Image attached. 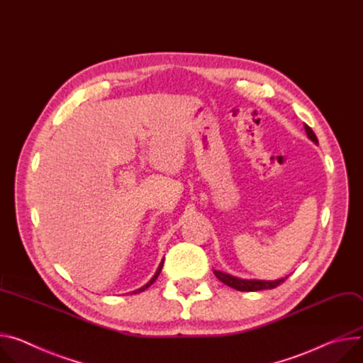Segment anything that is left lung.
I'll return each mask as SVG.
<instances>
[{"label": "left lung", "instance_id": "left-lung-1", "mask_svg": "<svg viewBox=\"0 0 363 363\" xmlns=\"http://www.w3.org/2000/svg\"><path fill=\"white\" fill-rule=\"evenodd\" d=\"M307 137L313 141V143H318L315 134L313 133V130L308 125H304ZM213 274L222 281L223 284L238 290V291H259V290H271L278 287L281 283H284L287 279L286 278H281V279H275V281H264V279H242V278H238L233 275H229L226 272L222 271H213Z\"/></svg>", "mask_w": 363, "mask_h": 363}]
</instances>
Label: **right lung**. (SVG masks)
Here are the masks:
<instances>
[{
  "instance_id": "right-lung-1",
  "label": "right lung",
  "mask_w": 363,
  "mask_h": 363,
  "mask_svg": "<svg viewBox=\"0 0 363 363\" xmlns=\"http://www.w3.org/2000/svg\"><path fill=\"white\" fill-rule=\"evenodd\" d=\"M163 262H164V259H163V261H161V264H160V265H158V269H157V271H155V274H154V277H152V278H151V279H150V281H148V283H147V284H145V286H143V287H141V289H138V290H135V291H133V293H141V291H144V290H145V289H148V287H150V286H151V284H152V283H154V281H155V279H157V277H158V275H160V272H161V268H163Z\"/></svg>"
}]
</instances>
